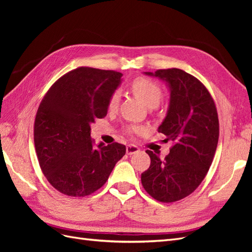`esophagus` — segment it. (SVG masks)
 I'll return each instance as SVG.
<instances>
[{"label":"esophagus","instance_id":"esophagus-1","mask_svg":"<svg viewBox=\"0 0 252 252\" xmlns=\"http://www.w3.org/2000/svg\"><path fill=\"white\" fill-rule=\"evenodd\" d=\"M139 151H140L139 147H138V146H135V145H132V144H130V145H127V147H126V152H127V155L131 156V155H134V154H136V152H139Z\"/></svg>","mask_w":252,"mask_h":252}]
</instances>
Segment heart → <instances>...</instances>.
I'll list each match as a JSON object with an SVG mask.
<instances>
[{
  "instance_id": "b5f03b06",
  "label": "heart",
  "mask_w": 252,
  "mask_h": 252,
  "mask_svg": "<svg viewBox=\"0 0 252 252\" xmlns=\"http://www.w3.org/2000/svg\"><path fill=\"white\" fill-rule=\"evenodd\" d=\"M130 88L132 93L136 97L147 106L149 108H156L158 106L159 102L162 100V89L158 84L147 78H136L130 84ZM120 103V94L113 93L108 101V109L110 111H114L119 106ZM140 127H130L128 128V132L135 133L140 132Z\"/></svg>"
}]
</instances>
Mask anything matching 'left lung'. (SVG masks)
Masks as SVG:
<instances>
[{"instance_id": "obj_1", "label": "left lung", "mask_w": 252, "mask_h": 252, "mask_svg": "<svg viewBox=\"0 0 252 252\" xmlns=\"http://www.w3.org/2000/svg\"><path fill=\"white\" fill-rule=\"evenodd\" d=\"M145 74L168 84L169 108L158 132L173 145L164 159L146 150L151 163L141 181L155 200L173 203L191 194L210 168L220 133L218 111L208 89L186 71L169 68Z\"/></svg>"}]
</instances>
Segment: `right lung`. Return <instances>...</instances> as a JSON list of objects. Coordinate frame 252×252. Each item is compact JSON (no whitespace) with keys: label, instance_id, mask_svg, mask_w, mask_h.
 I'll list each match as a JSON object with an SVG mask.
<instances>
[{"label":"right lung","instance_id":"add662e5","mask_svg":"<svg viewBox=\"0 0 252 252\" xmlns=\"http://www.w3.org/2000/svg\"><path fill=\"white\" fill-rule=\"evenodd\" d=\"M121 72L79 67L49 88L36 111L35 152L50 185L68 196L84 197L100 189L126 154L125 145H95L90 124L107 114Z\"/></svg>","mask_w":252,"mask_h":252}]
</instances>
